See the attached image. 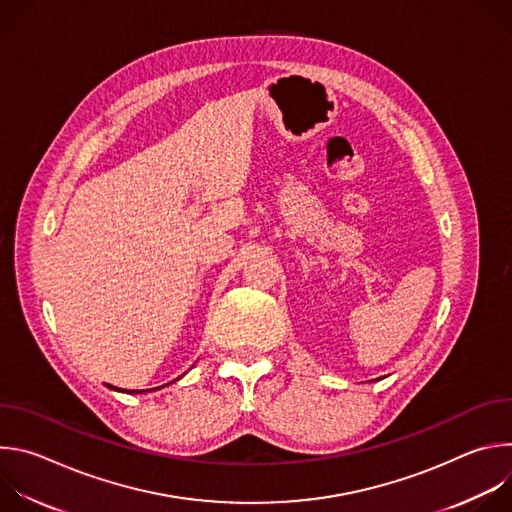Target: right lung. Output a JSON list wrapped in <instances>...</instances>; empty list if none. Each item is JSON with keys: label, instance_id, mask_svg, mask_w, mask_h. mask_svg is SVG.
I'll list each match as a JSON object with an SVG mask.
<instances>
[{"label": "right lung", "instance_id": "add662e5", "mask_svg": "<svg viewBox=\"0 0 512 512\" xmlns=\"http://www.w3.org/2000/svg\"><path fill=\"white\" fill-rule=\"evenodd\" d=\"M129 393H133V391H129ZM135 393H141V391H135Z\"/></svg>", "mask_w": 512, "mask_h": 512}]
</instances>
